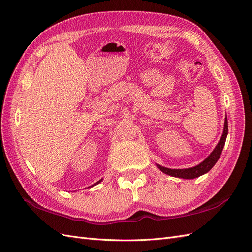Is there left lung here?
Here are the masks:
<instances>
[{
  "label": "left lung",
  "mask_w": 252,
  "mask_h": 252,
  "mask_svg": "<svg viewBox=\"0 0 252 252\" xmlns=\"http://www.w3.org/2000/svg\"><path fill=\"white\" fill-rule=\"evenodd\" d=\"M227 134H228V121H227V117L225 118V124H224V132H222L221 137L219 141V143L217 145V147L214 148V150L212 151V153L208 156L206 159L200 162L197 166L193 167V168H189V169H169V168H164L157 164V167L160 169V171H162L163 173H166L168 175H171L173 177H179V178H184V179H193L199 177L200 175H203L207 172H209L217 161L219 160V158L221 154L222 148L225 146L226 142V138H227Z\"/></svg>",
  "instance_id": "8db88e82"
}]
</instances>
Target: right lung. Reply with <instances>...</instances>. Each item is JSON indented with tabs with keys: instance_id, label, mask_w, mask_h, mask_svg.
Here are the masks:
<instances>
[{
	"instance_id": "right-lung-1",
	"label": "right lung",
	"mask_w": 252,
	"mask_h": 252,
	"mask_svg": "<svg viewBox=\"0 0 252 252\" xmlns=\"http://www.w3.org/2000/svg\"><path fill=\"white\" fill-rule=\"evenodd\" d=\"M101 181H102V179H100V181H99V182H97V183H96V184H95V185H97V184H99V183H100V182H101ZM93 186H94V185H93Z\"/></svg>"
}]
</instances>
